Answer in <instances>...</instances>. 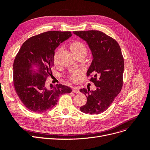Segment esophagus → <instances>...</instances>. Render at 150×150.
I'll list each match as a JSON object with an SVG mask.
<instances>
[{
	"mask_svg": "<svg viewBox=\"0 0 150 150\" xmlns=\"http://www.w3.org/2000/svg\"><path fill=\"white\" fill-rule=\"evenodd\" d=\"M72 92H74V93H79L80 91H79V89H78V88L74 87L73 89H72Z\"/></svg>",
	"mask_w": 150,
	"mask_h": 150,
	"instance_id": "esophagus-1",
	"label": "esophagus"
}]
</instances>
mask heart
Returning a JSON list of instances; mask_svg holds the SVG:
<instances>
[{"instance_id": "1", "label": "heart", "mask_w": 150, "mask_h": 150, "mask_svg": "<svg viewBox=\"0 0 150 150\" xmlns=\"http://www.w3.org/2000/svg\"><path fill=\"white\" fill-rule=\"evenodd\" d=\"M70 47L71 50L72 51V52L75 55H77L78 54H81V53H84L86 54V53H87V49H86L85 45L80 41H74L72 42L70 45ZM60 50L61 49H58V52L60 51ZM54 63H57L56 55H55V57L54 58ZM80 74V72L79 71H76V72L70 74V75H69V77L70 79L74 80L75 78L79 76Z\"/></svg>"}]
</instances>
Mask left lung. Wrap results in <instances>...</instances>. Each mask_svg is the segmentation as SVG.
<instances>
[{
  "mask_svg": "<svg viewBox=\"0 0 150 150\" xmlns=\"http://www.w3.org/2000/svg\"><path fill=\"white\" fill-rule=\"evenodd\" d=\"M74 33L87 42L92 55V61L87 72L92 74L90 81L96 90L81 89L87 97L80 111L85 114H98L111 106L120 93L123 86L124 60L118 42L98 30L74 31Z\"/></svg>",
  "mask_w": 150,
  "mask_h": 150,
  "instance_id": "obj_1",
  "label": "left lung"
}]
</instances>
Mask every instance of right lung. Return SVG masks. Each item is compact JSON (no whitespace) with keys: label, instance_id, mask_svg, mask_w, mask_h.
Wrapping results in <instances>:
<instances>
[{"label":"right lung","instance_id":"add662e5","mask_svg":"<svg viewBox=\"0 0 150 150\" xmlns=\"http://www.w3.org/2000/svg\"><path fill=\"white\" fill-rule=\"evenodd\" d=\"M71 36L70 31H49L31 37L23 42L13 63V83L18 97L28 110L44 112L57 105L60 96L72 92L67 86L50 84L54 50Z\"/></svg>","mask_w":150,"mask_h":150}]
</instances>
